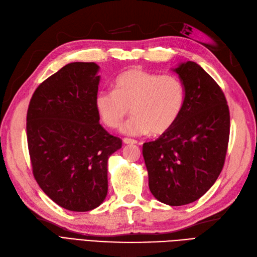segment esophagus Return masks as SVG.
Returning a JSON list of instances; mask_svg holds the SVG:
<instances>
[{
    "mask_svg": "<svg viewBox=\"0 0 257 257\" xmlns=\"http://www.w3.org/2000/svg\"><path fill=\"white\" fill-rule=\"evenodd\" d=\"M122 142L125 144H137L138 141L135 139H129V138H123Z\"/></svg>",
    "mask_w": 257,
    "mask_h": 257,
    "instance_id": "34e87169",
    "label": "esophagus"
}]
</instances>
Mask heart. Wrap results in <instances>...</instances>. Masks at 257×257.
I'll use <instances>...</instances> for the list:
<instances>
[{"label": "heart", "instance_id": "heart-1", "mask_svg": "<svg viewBox=\"0 0 257 257\" xmlns=\"http://www.w3.org/2000/svg\"><path fill=\"white\" fill-rule=\"evenodd\" d=\"M186 89L175 74H159L142 69H129L115 79L113 90H100L95 107L101 121L111 129L118 128L134 114L121 131L141 136L162 135L173 127L184 109Z\"/></svg>", "mask_w": 257, "mask_h": 257}]
</instances>
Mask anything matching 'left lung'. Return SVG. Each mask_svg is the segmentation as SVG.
Returning <instances> with one entry per match:
<instances>
[{"label":"left lung","instance_id":"1","mask_svg":"<svg viewBox=\"0 0 257 257\" xmlns=\"http://www.w3.org/2000/svg\"><path fill=\"white\" fill-rule=\"evenodd\" d=\"M175 71L186 89L184 109L171 129L143 144V157L153 195L181 206L195 202L216 183L230 125L224 93L200 65L187 62Z\"/></svg>","mask_w":257,"mask_h":257}]
</instances>
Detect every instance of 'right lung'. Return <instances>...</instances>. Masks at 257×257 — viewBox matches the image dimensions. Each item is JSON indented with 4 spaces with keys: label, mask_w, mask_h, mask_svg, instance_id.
I'll return each instance as SVG.
<instances>
[{
    "label": "right lung",
    "mask_w": 257,
    "mask_h": 257,
    "mask_svg": "<svg viewBox=\"0 0 257 257\" xmlns=\"http://www.w3.org/2000/svg\"><path fill=\"white\" fill-rule=\"evenodd\" d=\"M95 63H70L33 94L27 138L33 175L65 209L89 211L107 193V159L121 140L100 123L95 107L100 77Z\"/></svg>",
    "instance_id": "right-lung-1"
}]
</instances>
